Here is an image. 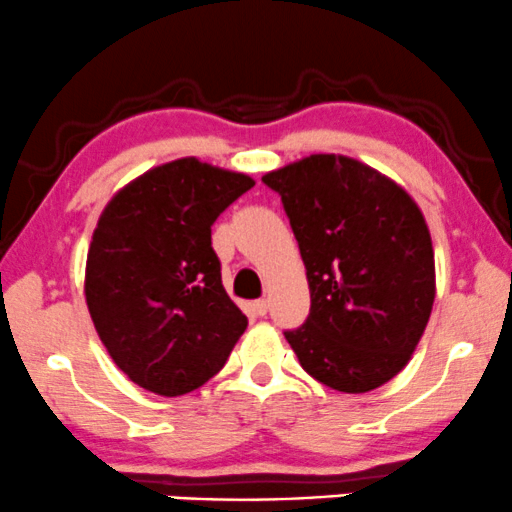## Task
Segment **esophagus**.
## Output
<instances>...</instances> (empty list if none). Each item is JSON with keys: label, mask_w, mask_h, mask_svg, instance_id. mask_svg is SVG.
Returning <instances> with one entry per match:
<instances>
[{"label": "esophagus", "mask_w": 512, "mask_h": 512, "mask_svg": "<svg viewBox=\"0 0 512 512\" xmlns=\"http://www.w3.org/2000/svg\"><path fill=\"white\" fill-rule=\"evenodd\" d=\"M254 311H256L258 316H266L268 314V302H266V299H256Z\"/></svg>", "instance_id": "34e87169"}]
</instances>
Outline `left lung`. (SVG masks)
<instances>
[{
	"mask_svg": "<svg viewBox=\"0 0 512 512\" xmlns=\"http://www.w3.org/2000/svg\"><path fill=\"white\" fill-rule=\"evenodd\" d=\"M263 184L280 196L309 280V318L285 330L302 369L340 393L388 383L417 350L436 297L422 210L347 155H309Z\"/></svg>",
	"mask_w": 512,
	"mask_h": 512,
	"instance_id": "obj_1",
	"label": "left lung"
}]
</instances>
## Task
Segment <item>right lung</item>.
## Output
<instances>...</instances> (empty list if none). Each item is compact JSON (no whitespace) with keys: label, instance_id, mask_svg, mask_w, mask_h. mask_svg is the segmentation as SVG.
Instances as JSON below:
<instances>
[{"label":"right lung","instance_id":"add662e5","mask_svg":"<svg viewBox=\"0 0 512 512\" xmlns=\"http://www.w3.org/2000/svg\"><path fill=\"white\" fill-rule=\"evenodd\" d=\"M254 186L196 158L153 167L102 210L86 261V302L112 362L165 398L225 366L246 316L222 287L210 227Z\"/></svg>","mask_w":512,"mask_h":512}]
</instances>
